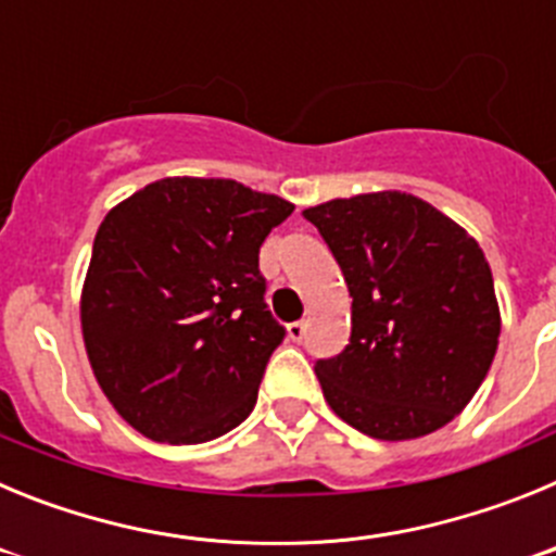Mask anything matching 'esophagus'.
Returning a JSON list of instances; mask_svg holds the SVG:
<instances>
[{
	"label": "esophagus",
	"instance_id": "34e87169",
	"mask_svg": "<svg viewBox=\"0 0 556 556\" xmlns=\"http://www.w3.org/2000/svg\"><path fill=\"white\" fill-rule=\"evenodd\" d=\"M287 333H289V339H292V342H303V337H306V323H303V320L289 323Z\"/></svg>",
	"mask_w": 556,
	"mask_h": 556
}]
</instances>
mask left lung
Segmentation results:
<instances>
[{
  "label": "left lung",
  "instance_id": "1",
  "mask_svg": "<svg viewBox=\"0 0 556 556\" xmlns=\"http://www.w3.org/2000/svg\"><path fill=\"white\" fill-rule=\"evenodd\" d=\"M351 292V342L317 358L328 406L376 440L451 424L493 365V273L454 219L415 194L376 191L303 211Z\"/></svg>",
  "mask_w": 556,
  "mask_h": 556
}]
</instances>
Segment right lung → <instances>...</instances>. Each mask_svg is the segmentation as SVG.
<instances>
[{"label":"right lung","instance_id":"right-lung-1","mask_svg":"<svg viewBox=\"0 0 556 556\" xmlns=\"http://www.w3.org/2000/svg\"><path fill=\"white\" fill-rule=\"evenodd\" d=\"M292 203L223 178H164L97 230L80 320L113 409L169 445L228 434L253 412L287 328L264 303L258 248Z\"/></svg>","mask_w":556,"mask_h":556}]
</instances>
